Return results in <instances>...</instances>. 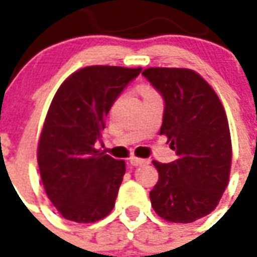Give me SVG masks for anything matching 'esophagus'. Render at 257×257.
Here are the masks:
<instances>
[{"mask_svg": "<svg viewBox=\"0 0 257 257\" xmlns=\"http://www.w3.org/2000/svg\"><path fill=\"white\" fill-rule=\"evenodd\" d=\"M129 163H131V164H132V165H135V167H137V165L148 164L149 161L145 160V159H140V157L131 156V157H129Z\"/></svg>", "mask_w": 257, "mask_h": 257, "instance_id": "esophagus-1", "label": "esophagus"}]
</instances>
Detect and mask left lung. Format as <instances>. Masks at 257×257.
Segmentation results:
<instances>
[{"label":"left lung","instance_id":"8db88e82","mask_svg":"<svg viewBox=\"0 0 257 257\" xmlns=\"http://www.w3.org/2000/svg\"><path fill=\"white\" fill-rule=\"evenodd\" d=\"M165 102L160 135L177 159L153 161L159 181L149 197L157 215L171 223H193L211 213L228 185L231 133L224 106L195 70L148 68L143 72Z\"/></svg>","mask_w":257,"mask_h":257}]
</instances>
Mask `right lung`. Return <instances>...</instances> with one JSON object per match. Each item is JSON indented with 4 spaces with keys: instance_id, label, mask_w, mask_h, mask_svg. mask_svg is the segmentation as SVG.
I'll return each mask as SVG.
<instances>
[{
    "instance_id": "1",
    "label": "right lung",
    "mask_w": 257,
    "mask_h": 257,
    "mask_svg": "<svg viewBox=\"0 0 257 257\" xmlns=\"http://www.w3.org/2000/svg\"><path fill=\"white\" fill-rule=\"evenodd\" d=\"M141 68L94 65L62 82L49 106L38 141L42 184L58 213L94 223L114 207L125 161L96 149L113 102Z\"/></svg>"
}]
</instances>
